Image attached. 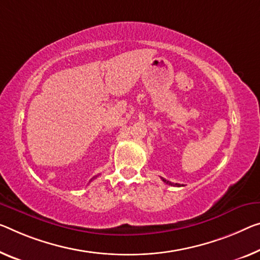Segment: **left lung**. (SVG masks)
<instances>
[{"label": "left lung", "instance_id": "obj_1", "mask_svg": "<svg viewBox=\"0 0 260 260\" xmlns=\"http://www.w3.org/2000/svg\"><path fill=\"white\" fill-rule=\"evenodd\" d=\"M161 180L165 182V183H167V185H171V186H175V187H180V183H173V182H171V181H169V180H166V179H164V178H161Z\"/></svg>", "mask_w": 260, "mask_h": 260}]
</instances>
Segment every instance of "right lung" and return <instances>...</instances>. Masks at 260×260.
<instances>
[{"instance_id": "obj_1", "label": "right lung", "mask_w": 260, "mask_h": 260, "mask_svg": "<svg viewBox=\"0 0 260 260\" xmlns=\"http://www.w3.org/2000/svg\"><path fill=\"white\" fill-rule=\"evenodd\" d=\"M94 178H96V177H94ZM94 178H93V179H94ZM93 179H91V180H93Z\"/></svg>"}]
</instances>
